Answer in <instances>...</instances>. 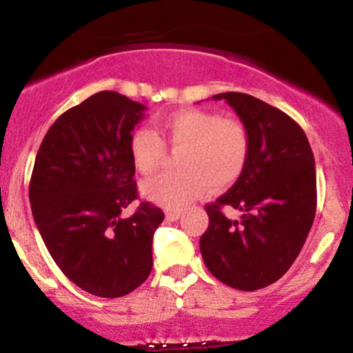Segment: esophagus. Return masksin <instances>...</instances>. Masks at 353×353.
<instances>
[{"label":"esophagus","instance_id":"obj_1","mask_svg":"<svg viewBox=\"0 0 353 353\" xmlns=\"http://www.w3.org/2000/svg\"><path fill=\"white\" fill-rule=\"evenodd\" d=\"M179 217L181 210H168V212H165V219H168V221H179Z\"/></svg>","mask_w":353,"mask_h":353}]
</instances>
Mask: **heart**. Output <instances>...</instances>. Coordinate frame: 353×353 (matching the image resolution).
I'll use <instances>...</instances> for the list:
<instances>
[{"label": "heart", "mask_w": 353, "mask_h": 353, "mask_svg": "<svg viewBox=\"0 0 353 353\" xmlns=\"http://www.w3.org/2000/svg\"><path fill=\"white\" fill-rule=\"evenodd\" d=\"M161 125L171 145L182 148L177 154L181 171L145 181L143 194L149 201L179 209L208 192L209 185L222 190L241 177L250 152V136L242 121L185 108L165 116ZM129 152L137 171L149 176L159 168L165 145L156 131L139 128L132 132Z\"/></svg>", "instance_id": "heart-1"}]
</instances>
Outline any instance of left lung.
Listing matches in <instances>:
<instances>
[{
  "mask_svg": "<svg viewBox=\"0 0 353 353\" xmlns=\"http://www.w3.org/2000/svg\"><path fill=\"white\" fill-rule=\"evenodd\" d=\"M250 136L241 177L205 205L209 228L201 254L214 277L237 290L264 289L301 254L317 205L315 161L303 129L281 109L244 92H222ZM224 207L243 216L230 221Z\"/></svg>",
  "mask_w": 353,
  "mask_h": 353,
  "instance_id": "left-lung-1",
  "label": "left lung"
}]
</instances>
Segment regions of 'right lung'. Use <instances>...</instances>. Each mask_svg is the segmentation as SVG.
Here are the masks:
<instances>
[{
  "label": "right lung",
  "instance_id": "right-lung-1",
  "mask_svg": "<svg viewBox=\"0 0 353 353\" xmlns=\"http://www.w3.org/2000/svg\"><path fill=\"white\" fill-rule=\"evenodd\" d=\"M144 104L101 91L63 112L44 136L30 182L33 217L52 261L86 292L116 299L152 269V237L164 212L141 202L131 131Z\"/></svg>",
  "mask_w": 353,
  "mask_h": 353
}]
</instances>
